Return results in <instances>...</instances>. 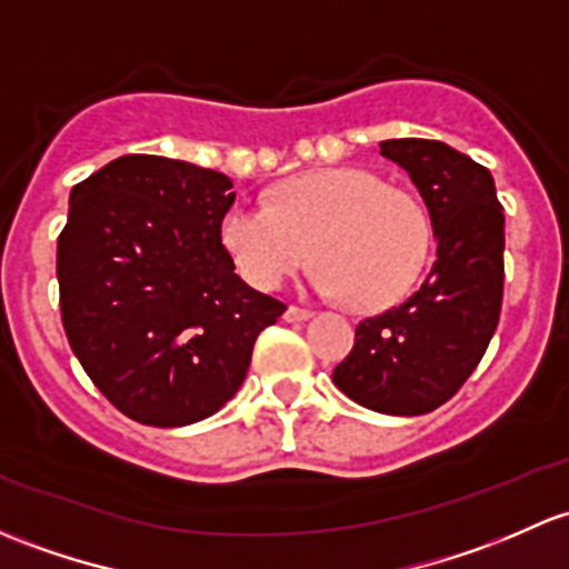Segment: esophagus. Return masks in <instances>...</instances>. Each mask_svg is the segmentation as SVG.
<instances>
[{"instance_id":"34e87169","label":"esophagus","mask_w":569,"mask_h":569,"mask_svg":"<svg viewBox=\"0 0 569 569\" xmlns=\"http://www.w3.org/2000/svg\"><path fill=\"white\" fill-rule=\"evenodd\" d=\"M283 319L289 321V325H300V321L313 319V310H308V308H297V305H291V308L286 310Z\"/></svg>"}]
</instances>
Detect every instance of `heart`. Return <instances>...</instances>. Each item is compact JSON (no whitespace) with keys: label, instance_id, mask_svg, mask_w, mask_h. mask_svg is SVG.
<instances>
[{"label":"heart","instance_id":"1","mask_svg":"<svg viewBox=\"0 0 569 569\" xmlns=\"http://www.w3.org/2000/svg\"><path fill=\"white\" fill-rule=\"evenodd\" d=\"M220 239L256 289H280L316 256L319 295L385 310L420 278L430 220L415 196L376 171L319 169L286 179L272 204L239 201L226 212Z\"/></svg>","mask_w":569,"mask_h":569}]
</instances>
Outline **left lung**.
Instances as JSON below:
<instances>
[{"label": "left lung", "instance_id": "1", "mask_svg": "<svg viewBox=\"0 0 569 569\" xmlns=\"http://www.w3.org/2000/svg\"><path fill=\"white\" fill-rule=\"evenodd\" d=\"M426 201L436 261L398 308L357 325L355 349L332 370L340 392L395 417L439 409L486 355L505 289V212L493 177L469 154L428 139L381 141Z\"/></svg>", "mask_w": 569, "mask_h": 569}]
</instances>
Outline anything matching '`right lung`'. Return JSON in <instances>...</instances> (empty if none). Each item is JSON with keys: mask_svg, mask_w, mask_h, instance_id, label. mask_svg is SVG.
<instances>
[{"mask_svg": "<svg viewBox=\"0 0 569 569\" xmlns=\"http://www.w3.org/2000/svg\"><path fill=\"white\" fill-rule=\"evenodd\" d=\"M226 174L122 154L70 190L59 308L81 368L122 415L179 428L223 409L286 305L250 289L220 242Z\"/></svg>", "mask_w": 569, "mask_h": 569, "instance_id": "1", "label": "right lung"}]
</instances>
